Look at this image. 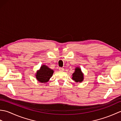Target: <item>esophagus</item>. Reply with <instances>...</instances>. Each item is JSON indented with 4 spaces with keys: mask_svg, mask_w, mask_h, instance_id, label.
<instances>
[{
    "mask_svg": "<svg viewBox=\"0 0 121 121\" xmlns=\"http://www.w3.org/2000/svg\"><path fill=\"white\" fill-rule=\"evenodd\" d=\"M59 71H64V69L63 68H59Z\"/></svg>",
    "mask_w": 121,
    "mask_h": 121,
    "instance_id": "34e87169",
    "label": "esophagus"
}]
</instances>
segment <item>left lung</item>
<instances>
[{
  "label": "left lung",
  "instance_id": "obj_1",
  "mask_svg": "<svg viewBox=\"0 0 121 121\" xmlns=\"http://www.w3.org/2000/svg\"><path fill=\"white\" fill-rule=\"evenodd\" d=\"M72 79L76 82H82L83 81L84 75L80 68H76L75 72L72 74Z\"/></svg>",
  "mask_w": 121,
  "mask_h": 121
}]
</instances>
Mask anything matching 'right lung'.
<instances>
[{"mask_svg": "<svg viewBox=\"0 0 121 121\" xmlns=\"http://www.w3.org/2000/svg\"><path fill=\"white\" fill-rule=\"evenodd\" d=\"M53 72V70H51L47 65H43L41 66L39 70L37 71L36 78L40 83H46L52 76Z\"/></svg>", "mask_w": 121, "mask_h": 121, "instance_id": "right-lung-1", "label": "right lung"}]
</instances>
